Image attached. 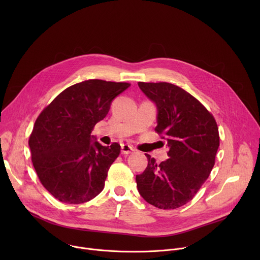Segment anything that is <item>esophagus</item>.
<instances>
[{
	"label": "esophagus",
	"mask_w": 260,
	"mask_h": 260,
	"mask_svg": "<svg viewBox=\"0 0 260 260\" xmlns=\"http://www.w3.org/2000/svg\"><path fill=\"white\" fill-rule=\"evenodd\" d=\"M134 151H135V149L131 145H127V144H122L121 145V153L122 154H131Z\"/></svg>",
	"instance_id": "esophagus-1"
}]
</instances>
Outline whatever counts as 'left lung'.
<instances>
[{
  "label": "left lung",
  "instance_id": "left-lung-1",
  "mask_svg": "<svg viewBox=\"0 0 260 260\" xmlns=\"http://www.w3.org/2000/svg\"><path fill=\"white\" fill-rule=\"evenodd\" d=\"M141 90L157 107L155 132L168 142L166 161L148 166L136 176L142 198L164 210L190 202L208 179L219 147V132L212 113L194 96L168 82H139Z\"/></svg>",
  "mask_w": 260,
  "mask_h": 260
}]
</instances>
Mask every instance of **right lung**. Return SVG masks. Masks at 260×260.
I'll return each instance as SVG.
<instances>
[{"mask_svg": "<svg viewBox=\"0 0 260 260\" xmlns=\"http://www.w3.org/2000/svg\"><path fill=\"white\" fill-rule=\"evenodd\" d=\"M126 82L99 79L61 91L36 119L28 139L32 166L43 186L64 204L86 203L102 192L120 145L102 146L91 136Z\"/></svg>", "mask_w": 260, "mask_h": 260, "instance_id": "right-lung-1", "label": "right lung"}]
</instances>
